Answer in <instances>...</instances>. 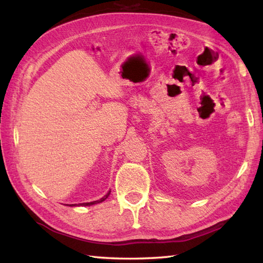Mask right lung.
<instances>
[{"label": "right lung", "mask_w": 263, "mask_h": 263, "mask_svg": "<svg viewBox=\"0 0 263 263\" xmlns=\"http://www.w3.org/2000/svg\"><path fill=\"white\" fill-rule=\"evenodd\" d=\"M109 193H110V191L106 194V195H104V197L100 199V200H97V201H92V202H85V203H80L81 205H91V204H96V203H100V202H103V201H105L106 199L108 198V195H109ZM71 205H76V204H71Z\"/></svg>", "instance_id": "add662e5"}]
</instances>
